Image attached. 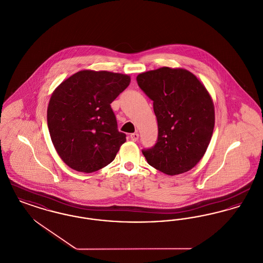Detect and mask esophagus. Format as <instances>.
Here are the masks:
<instances>
[{
    "label": "esophagus",
    "mask_w": 263,
    "mask_h": 263,
    "mask_svg": "<svg viewBox=\"0 0 263 263\" xmlns=\"http://www.w3.org/2000/svg\"><path fill=\"white\" fill-rule=\"evenodd\" d=\"M130 139H131L133 142H136V141H138V139H139V134H138L137 132H136V133H132V134L130 135Z\"/></svg>",
    "instance_id": "1"
}]
</instances>
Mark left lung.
<instances>
[{
  "mask_svg": "<svg viewBox=\"0 0 263 263\" xmlns=\"http://www.w3.org/2000/svg\"><path fill=\"white\" fill-rule=\"evenodd\" d=\"M138 86L154 101L159 134L142 151L148 163L168 175L199 163L212 138L215 110L204 85L185 69L163 67L137 76Z\"/></svg>",
  "mask_w": 263,
  "mask_h": 263,
  "instance_id": "left-lung-1",
  "label": "left lung"
}]
</instances>
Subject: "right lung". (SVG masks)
Here are the masks:
<instances>
[{"mask_svg": "<svg viewBox=\"0 0 263 263\" xmlns=\"http://www.w3.org/2000/svg\"><path fill=\"white\" fill-rule=\"evenodd\" d=\"M130 76L84 70L62 82L51 96L47 124L63 162L81 173L111 163L126 135L117 129L110 103L129 84Z\"/></svg>", "mask_w": 263, "mask_h": 263, "instance_id": "obj_1", "label": "right lung"}]
</instances>
